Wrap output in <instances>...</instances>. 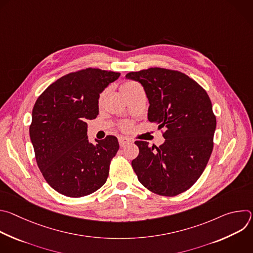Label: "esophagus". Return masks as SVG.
<instances>
[{
    "instance_id": "esophagus-1",
    "label": "esophagus",
    "mask_w": 253,
    "mask_h": 253,
    "mask_svg": "<svg viewBox=\"0 0 253 253\" xmlns=\"http://www.w3.org/2000/svg\"><path fill=\"white\" fill-rule=\"evenodd\" d=\"M131 141L130 139L126 138V137H119V144L121 147H124L125 145H127V144H129Z\"/></svg>"
}]
</instances>
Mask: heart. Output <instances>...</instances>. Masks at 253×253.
<instances>
[{"label":"heart","instance_id":"obj_1","mask_svg":"<svg viewBox=\"0 0 253 253\" xmlns=\"http://www.w3.org/2000/svg\"><path fill=\"white\" fill-rule=\"evenodd\" d=\"M139 88H140V86H139L137 83L132 82V81H128V82H125V83L121 86V91H122V93H123L125 96H127V95L131 94L132 92H134L135 90H137V89H139ZM107 93H108V90H105V91L100 95L99 104H102V103H103V101H104V99H105ZM130 127H131V125H130L129 123H125V124H123V126H122V128L125 129V130L129 129Z\"/></svg>","mask_w":253,"mask_h":253}]
</instances>
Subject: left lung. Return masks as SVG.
<instances>
[{"label": "left lung", "instance_id": "left-lung-1", "mask_svg": "<svg viewBox=\"0 0 253 253\" xmlns=\"http://www.w3.org/2000/svg\"><path fill=\"white\" fill-rule=\"evenodd\" d=\"M149 101L148 120L165 128L164 143L150 147L136 141L139 155L132 167L150 191L175 196L189 189L201 176L213 149L216 118L206 91L181 72L150 68L130 72Z\"/></svg>", "mask_w": 253, "mask_h": 253}]
</instances>
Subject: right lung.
Here are the masks:
<instances>
[{
  "label": "right lung",
  "mask_w": 253,
  "mask_h": 253,
  "mask_svg": "<svg viewBox=\"0 0 253 253\" xmlns=\"http://www.w3.org/2000/svg\"><path fill=\"white\" fill-rule=\"evenodd\" d=\"M121 74L95 68L70 73L51 84L36 101L30 138L36 161L48 184L69 197L102 187L119 149L115 136L93 144L87 121L99 114L100 94Z\"/></svg>",
  "instance_id": "obj_1"
}]
</instances>
